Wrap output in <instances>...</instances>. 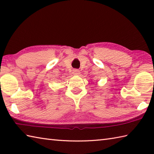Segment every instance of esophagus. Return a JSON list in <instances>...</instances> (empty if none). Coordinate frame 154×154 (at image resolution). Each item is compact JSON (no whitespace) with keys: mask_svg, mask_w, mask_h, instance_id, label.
<instances>
[{"mask_svg":"<svg viewBox=\"0 0 154 154\" xmlns=\"http://www.w3.org/2000/svg\"><path fill=\"white\" fill-rule=\"evenodd\" d=\"M72 73H73V75H79L80 74V71H79V70H77V69H75V70H73Z\"/></svg>","mask_w":154,"mask_h":154,"instance_id":"34e87169","label":"esophagus"}]
</instances>
